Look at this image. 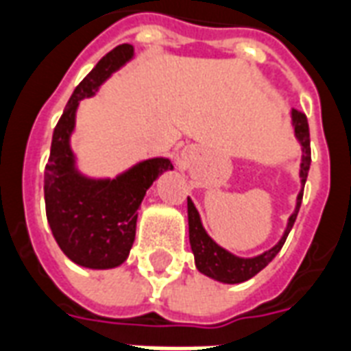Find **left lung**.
<instances>
[{"instance_id": "1", "label": "left lung", "mask_w": 351, "mask_h": 351, "mask_svg": "<svg viewBox=\"0 0 351 351\" xmlns=\"http://www.w3.org/2000/svg\"><path fill=\"white\" fill-rule=\"evenodd\" d=\"M292 126H294L295 139L301 143V191L298 195V202H295L294 214L288 217V225L285 228V234L277 245H274L268 251H264L262 255L251 256V258H241V256L232 255L230 251L223 249L221 245H217L208 232L204 230L201 223V215L197 212L195 204L188 197V225H189V245L195 256V266L201 274L208 275L212 279L219 282H227V285H236V282L249 281L251 277H255L261 269L268 266L269 262L274 261L275 255L281 251V247L287 241L288 232L294 227L295 217L300 212L301 199H303V188L307 182L308 167H311V137H308V123L305 113H301L298 110H292Z\"/></svg>"}]
</instances>
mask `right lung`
Returning a JSON list of instances; mask_svg holds the SVG:
<instances>
[{
  "mask_svg": "<svg viewBox=\"0 0 351 351\" xmlns=\"http://www.w3.org/2000/svg\"><path fill=\"white\" fill-rule=\"evenodd\" d=\"M132 57L134 46L121 44L83 77L53 130L50 158L44 169V201L51 234L64 255L83 268H117L128 258L143 197L163 171L173 169L167 158H150L113 180L89 178L76 169L70 136L76 126L80 100L95 95Z\"/></svg>",
  "mask_w": 351,
  "mask_h": 351,
  "instance_id": "1",
  "label": "right lung"
}]
</instances>
